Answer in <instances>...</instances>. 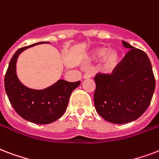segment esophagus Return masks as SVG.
I'll use <instances>...</instances> for the list:
<instances>
[{
    "label": "esophagus",
    "mask_w": 159,
    "mask_h": 159,
    "mask_svg": "<svg viewBox=\"0 0 159 159\" xmlns=\"http://www.w3.org/2000/svg\"><path fill=\"white\" fill-rule=\"evenodd\" d=\"M92 76H93V74L85 73L83 75V79H89V78H91Z\"/></svg>",
    "instance_id": "1"
}]
</instances>
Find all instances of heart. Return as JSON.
<instances>
[{
	"mask_svg": "<svg viewBox=\"0 0 159 159\" xmlns=\"http://www.w3.org/2000/svg\"><path fill=\"white\" fill-rule=\"evenodd\" d=\"M102 58L101 65L105 70L111 71L115 70L120 62V55L116 50L108 51L105 47H98L93 50L88 56V60L90 61H98Z\"/></svg>",
	"mask_w": 159,
	"mask_h": 159,
	"instance_id": "1",
	"label": "heart"
}]
</instances>
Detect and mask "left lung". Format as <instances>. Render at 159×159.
Instances as JSON below:
<instances>
[{
  "label": "left lung",
  "instance_id": "8db88e82",
  "mask_svg": "<svg viewBox=\"0 0 159 159\" xmlns=\"http://www.w3.org/2000/svg\"><path fill=\"white\" fill-rule=\"evenodd\" d=\"M122 43L130 51L112 74L98 73L94 77L96 111L114 124L139 118L148 108L155 90L154 75L147 54L125 41Z\"/></svg>",
  "mask_w": 159,
  "mask_h": 159
}]
</instances>
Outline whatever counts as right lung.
<instances>
[{
	"label": "right lung",
	"mask_w": 159,
	"mask_h": 159,
	"mask_svg": "<svg viewBox=\"0 0 159 159\" xmlns=\"http://www.w3.org/2000/svg\"><path fill=\"white\" fill-rule=\"evenodd\" d=\"M43 43L49 42H39L17 50L11 59L5 75L6 93L15 111L24 120L39 125L52 123L63 116L71 93L81 83L61 79L46 89L37 90L29 89L20 82L16 70L19 55L28 48Z\"/></svg>",
	"instance_id": "right-lung-1"
}]
</instances>
